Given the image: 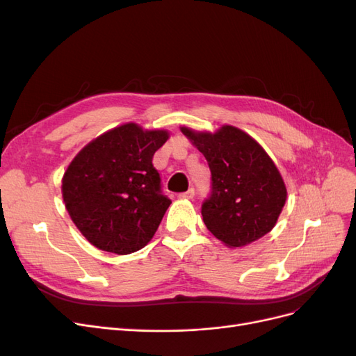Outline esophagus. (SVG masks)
I'll list each match as a JSON object with an SVG mask.
<instances>
[{
  "label": "esophagus",
  "instance_id": "esophagus-1",
  "mask_svg": "<svg viewBox=\"0 0 356 356\" xmlns=\"http://www.w3.org/2000/svg\"><path fill=\"white\" fill-rule=\"evenodd\" d=\"M179 197L181 199H193V197H195V188H190V190H187L186 193H181V195H179Z\"/></svg>",
  "mask_w": 356,
  "mask_h": 356
}]
</instances>
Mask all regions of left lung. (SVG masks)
<instances>
[{
    "label": "left lung",
    "instance_id": "8db88e82",
    "mask_svg": "<svg viewBox=\"0 0 356 356\" xmlns=\"http://www.w3.org/2000/svg\"><path fill=\"white\" fill-rule=\"evenodd\" d=\"M181 132L211 169V196L202 204L208 230L229 248L250 245L270 232L285 204L286 187L264 148L230 124L213 134L186 126Z\"/></svg>",
    "mask_w": 356,
    "mask_h": 356
}]
</instances>
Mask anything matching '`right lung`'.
Wrapping results in <instances>:
<instances>
[{"label": "right lung", "instance_id": "add662e5", "mask_svg": "<svg viewBox=\"0 0 356 356\" xmlns=\"http://www.w3.org/2000/svg\"><path fill=\"white\" fill-rule=\"evenodd\" d=\"M168 139L165 129L126 123L95 138L72 159L62 197L72 222L98 250L126 255L152 241L170 204L153 166Z\"/></svg>", "mask_w": 356, "mask_h": 356}]
</instances>
